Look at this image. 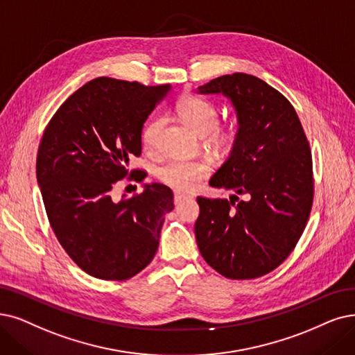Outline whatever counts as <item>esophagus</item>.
<instances>
[{
  "label": "esophagus",
  "mask_w": 355,
  "mask_h": 355,
  "mask_svg": "<svg viewBox=\"0 0 355 355\" xmlns=\"http://www.w3.org/2000/svg\"><path fill=\"white\" fill-rule=\"evenodd\" d=\"M188 198H191V196H188V195H185V193H180V192H176V193H175V196H173V201H175V204L178 205V204H180L182 201H185V200H188Z\"/></svg>",
  "instance_id": "obj_1"
}]
</instances>
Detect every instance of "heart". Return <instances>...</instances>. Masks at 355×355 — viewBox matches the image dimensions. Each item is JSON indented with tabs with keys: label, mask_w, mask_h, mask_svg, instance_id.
Wrapping results in <instances>:
<instances>
[{
	"label": "heart",
	"mask_w": 355,
	"mask_h": 355,
	"mask_svg": "<svg viewBox=\"0 0 355 355\" xmlns=\"http://www.w3.org/2000/svg\"><path fill=\"white\" fill-rule=\"evenodd\" d=\"M178 113L196 134L205 135L208 144L224 147L237 132L234 121L218 123L217 106L204 97L188 94L178 102ZM162 119H151L143 131V143L153 147L162 128ZM211 164L207 160H168L157 168V178L167 187L180 192L193 191L209 175Z\"/></svg>",
	"instance_id": "heart-1"
}]
</instances>
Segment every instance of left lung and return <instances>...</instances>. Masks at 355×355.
I'll use <instances>...</instances> for the list:
<instances>
[{
  "label": "left lung",
  "mask_w": 355,
  "mask_h": 355,
  "mask_svg": "<svg viewBox=\"0 0 355 355\" xmlns=\"http://www.w3.org/2000/svg\"><path fill=\"white\" fill-rule=\"evenodd\" d=\"M198 93L229 97L239 123L230 157L209 180L233 195L196 198L198 248L225 278L262 277L288 258L309 220L313 204L309 141L293 105L258 77L221 76Z\"/></svg>",
  "instance_id": "obj_1"
}]
</instances>
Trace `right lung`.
I'll return each mask as SVG.
<instances>
[{
	"label": "right lung",
	"instance_id": "add662e5",
	"mask_svg": "<svg viewBox=\"0 0 355 355\" xmlns=\"http://www.w3.org/2000/svg\"><path fill=\"white\" fill-rule=\"evenodd\" d=\"M170 86L98 77L56 110L39 144L36 178L58 242L84 272L107 281L137 275L159 248L173 192L162 183L119 202L115 183L141 154L144 122Z\"/></svg>",
	"mask_w": 355,
	"mask_h": 355
}]
</instances>
